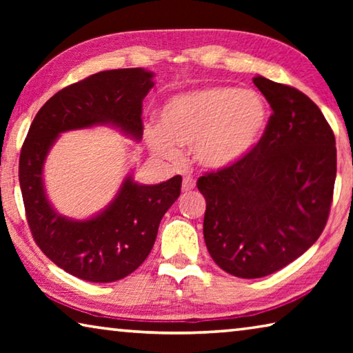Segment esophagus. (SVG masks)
<instances>
[{
  "label": "esophagus",
  "mask_w": 353,
  "mask_h": 353,
  "mask_svg": "<svg viewBox=\"0 0 353 353\" xmlns=\"http://www.w3.org/2000/svg\"><path fill=\"white\" fill-rule=\"evenodd\" d=\"M194 187H196V181H194L193 177H190V176L183 177L182 191H191V190H194Z\"/></svg>",
  "instance_id": "34e87169"
}]
</instances>
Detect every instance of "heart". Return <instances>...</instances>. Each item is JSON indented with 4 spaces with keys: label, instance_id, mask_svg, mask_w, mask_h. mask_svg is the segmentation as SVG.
I'll list each match as a JSON object with an SVG mask.
<instances>
[{
    "label": "heart",
    "instance_id": "obj_1",
    "mask_svg": "<svg viewBox=\"0 0 353 353\" xmlns=\"http://www.w3.org/2000/svg\"><path fill=\"white\" fill-rule=\"evenodd\" d=\"M268 124V105L250 88L208 85L179 93L163 104L159 126H148L151 151L165 160L191 148L196 163L224 170L240 162L259 145Z\"/></svg>",
    "mask_w": 353,
    "mask_h": 353
}]
</instances>
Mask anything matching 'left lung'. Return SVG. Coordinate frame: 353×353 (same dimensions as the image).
Instances as JSON below:
<instances>
[{
  "mask_svg": "<svg viewBox=\"0 0 353 353\" xmlns=\"http://www.w3.org/2000/svg\"><path fill=\"white\" fill-rule=\"evenodd\" d=\"M254 83L272 109L259 145L198 179L208 254L241 279L270 276L313 246L336 179L334 135L319 107L294 87L263 76Z\"/></svg>",
  "mask_w": 353,
  "mask_h": 353,
  "instance_id": "1",
  "label": "left lung"
}]
</instances>
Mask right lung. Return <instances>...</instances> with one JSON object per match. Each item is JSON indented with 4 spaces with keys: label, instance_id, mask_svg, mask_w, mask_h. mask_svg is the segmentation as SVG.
<instances>
[{
    "label": "right lung",
    "instance_id": "obj_1",
    "mask_svg": "<svg viewBox=\"0 0 353 353\" xmlns=\"http://www.w3.org/2000/svg\"><path fill=\"white\" fill-rule=\"evenodd\" d=\"M152 77L143 68H121L71 83L46 101L23 143L19 179L34 240L52 263L87 282H115L146 260L160 221L181 194L182 177L140 185L128 176L103 212L77 221L57 213L46 198V155L62 132L99 124L141 140V107Z\"/></svg>",
    "mask_w": 353,
    "mask_h": 353
}]
</instances>
